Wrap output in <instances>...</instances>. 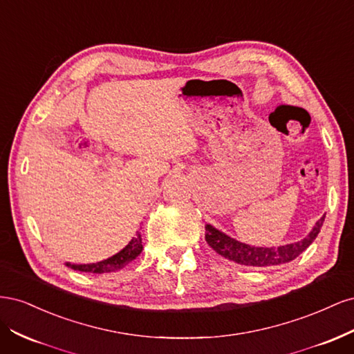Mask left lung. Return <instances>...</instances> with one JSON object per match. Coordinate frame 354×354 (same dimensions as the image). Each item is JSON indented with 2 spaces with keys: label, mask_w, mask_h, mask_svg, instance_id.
Returning <instances> with one entry per match:
<instances>
[{
  "label": "left lung",
  "mask_w": 354,
  "mask_h": 354,
  "mask_svg": "<svg viewBox=\"0 0 354 354\" xmlns=\"http://www.w3.org/2000/svg\"><path fill=\"white\" fill-rule=\"evenodd\" d=\"M325 221V216L320 217L316 221L312 232L301 241L281 245V246H252L248 243L239 242L234 238H230L229 234L216 229L207 223L205 226V241L211 248L220 254L224 259L234 261L242 266H252V267H266V266H277L295 260L297 257L306 251L320 232V227Z\"/></svg>",
  "instance_id": "8db88e82"
}]
</instances>
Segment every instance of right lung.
<instances>
[{"label": "right lung", "instance_id": "right-lung-1", "mask_svg": "<svg viewBox=\"0 0 354 354\" xmlns=\"http://www.w3.org/2000/svg\"><path fill=\"white\" fill-rule=\"evenodd\" d=\"M142 250H143L142 234L137 232V236L128 242L125 248H122L115 255L109 257V259L102 260L99 263H90V264L66 263V266L71 267V269H73V270H80V272H85V273H97V274L111 273V272L124 269L128 263H131L136 257L142 252Z\"/></svg>", "mask_w": 354, "mask_h": 354}]
</instances>
